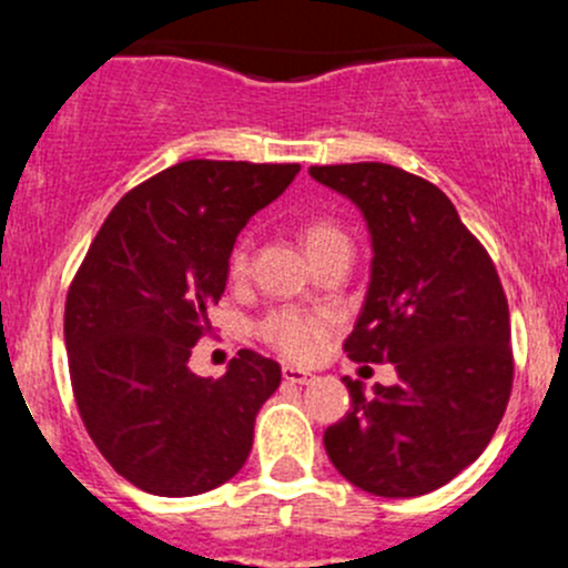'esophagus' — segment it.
Wrapping results in <instances>:
<instances>
[{
	"mask_svg": "<svg viewBox=\"0 0 568 568\" xmlns=\"http://www.w3.org/2000/svg\"><path fill=\"white\" fill-rule=\"evenodd\" d=\"M283 379L291 382V385H311V382L316 379V376L307 374V371H302V368H294V365H285V368H283Z\"/></svg>",
	"mask_w": 568,
	"mask_h": 568,
	"instance_id": "34e87169",
	"label": "esophagus"
}]
</instances>
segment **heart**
<instances>
[{
    "mask_svg": "<svg viewBox=\"0 0 568 568\" xmlns=\"http://www.w3.org/2000/svg\"><path fill=\"white\" fill-rule=\"evenodd\" d=\"M335 239H343V233L337 231L329 222H311L305 227V247L307 252H316L326 247ZM247 242L236 244V250L231 252V274L233 277H242L247 272ZM332 329V318L326 313H305L294 311V307H283V311L268 313L266 318L261 321L257 332H261L263 341L268 346L277 348L283 357L288 359H307L316 354L326 335Z\"/></svg>",
    "mask_w": 568,
    "mask_h": 568,
    "instance_id": "obj_1",
    "label": "heart"
}]
</instances>
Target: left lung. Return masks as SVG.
I'll use <instances>...</instances> for the list:
<instances>
[{
	"instance_id": "left-lung-1",
	"label": "left lung",
	"mask_w": 568,
	"mask_h": 568,
	"mask_svg": "<svg viewBox=\"0 0 568 568\" xmlns=\"http://www.w3.org/2000/svg\"><path fill=\"white\" fill-rule=\"evenodd\" d=\"M352 200L371 233V283L346 341L354 363H393L398 382L346 376L352 409L324 432L348 484L417 497L469 467L511 395V321L495 263L434 183L379 162L311 168Z\"/></svg>"
}]
</instances>
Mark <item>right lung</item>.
Listing matches in <instances>:
<instances>
[{
	"mask_svg": "<svg viewBox=\"0 0 568 568\" xmlns=\"http://www.w3.org/2000/svg\"><path fill=\"white\" fill-rule=\"evenodd\" d=\"M296 173L209 159L162 170L114 205L73 277L65 348L79 415L142 491L203 495L247 462L280 365L242 348L225 376L203 379L189 357L211 332L236 236Z\"/></svg>",
	"mask_w": 568,
	"mask_h": 568,
	"instance_id": "1",
	"label": "right lung"
}]
</instances>
